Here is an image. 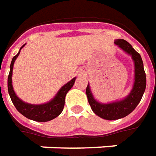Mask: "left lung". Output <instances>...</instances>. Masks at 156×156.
<instances>
[{"label":"left lung","instance_id":"8db88e82","mask_svg":"<svg viewBox=\"0 0 156 156\" xmlns=\"http://www.w3.org/2000/svg\"><path fill=\"white\" fill-rule=\"evenodd\" d=\"M114 44L131 56L134 62V82L131 90L125 98L108 103H102L96 100L88 83L86 95L92 111L100 118L107 120L122 119L130 114L140 102L146 88V75L141 55L124 39H116Z\"/></svg>","mask_w":156,"mask_h":156}]
</instances>
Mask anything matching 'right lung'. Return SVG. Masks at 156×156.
Segmentation results:
<instances>
[{
	"mask_svg": "<svg viewBox=\"0 0 156 156\" xmlns=\"http://www.w3.org/2000/svg\"><path fill=\"white\" fill-rule=\"evenodd\" d=\"M25 44H24L20 48L19 53L12 60L11 65H10V72H9L8 78H7L8 93H9L10 98H11L14 107L20 114H23L27 119H30L34 121L47 122V121L52 120V119H55L56 117H58L61 114V112L63 111L66 96L67 92L69 91L73 86L76 78H73L72 80H70L69 82L64 84L58 90L55 96L48 102L42 103V104H30V103L25 102L16 95L15 91L13 90V87H12V70H13L14 62L20 55V50L22 49V48H24Z\"/></svg>",
	"mask_w": 156,
	"mask_h": 156,
	"instance_id": "add662e5",
	"label": "right lung"
}]
</instances>
